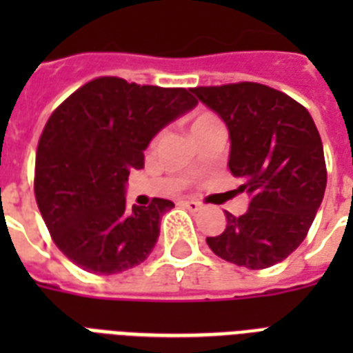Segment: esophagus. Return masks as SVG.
<instances>
[{
	"mask_svg": "<svg viewBox=\"0 0 353 353\" xmlns=\"http://www.w3.org/2000/svg\"><path fill=\"white\" fill-rule=\"evenodd\" d=\"M183 205H185L186 208H188V210H192V212H196V210H199V208H201V205H199L197 201H194V199H185V201H183Z\"/></svg>",
	"mask_w": 353,
	"mask_h": 353,
	"instance_id": "obj_1",
	"label": "esophagus"
}]
</instances>
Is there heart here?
<instances>
[{"label": "heart", "instance_id": "obj_1", "mask_svg": "<svg viewBox=\"0 0 353 353\" xmlns=\"http://www.w3.org/2000/svg\"><path fill=\"white\" fill-rule=\"evenodd\" d=\"M216 123H219V119H217L214 114L203 112V114H199V116L194 117V121H192V134H197V132L205 130L206 127H210V125H216ZM157 141H159V136L154 137V141H152V148L156 147Z\"/></svg>", "mask_w": 353, "mask_h": 353}]
</instances>
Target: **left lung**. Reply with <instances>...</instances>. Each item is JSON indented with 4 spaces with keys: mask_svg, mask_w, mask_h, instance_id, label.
<instances>
[{
    "mask_svg": "<svg viewBox=\"0 0 353 353\" xmlns=\"http://www.w3.org/2000/svg\"><path fill=\"white\" fill-rule=\"evenodd\" d=\"M192 92L225 121L228 168L250 196L243 216L225 212L226 228L206 237L221 259L250 270L290 256L310 230L326 188L323 143L303 105L259 83L197 87Z\"/></svg>",
    "mask_w": 353,
    "mask_h": 353,
    "instance_id": "8db88e82",
    "label": "left lung"
}]
</instances>
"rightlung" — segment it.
Segmentation results:
<instances>
[{"instance_id": "add662e5", "label": "right lung", "mask_w": 353, "mask_h": 353, "mask_svg": "<svg viewBox=\"0 0 353 353\" xmlns=\"http://www.w3.org/2000/svg\"><path fill=\"white\" fill-rule=\"evenodd\" d=\"M190 92L97 77L48 117L34 192L54 243L74 265L110 276L150 256L174 203L154 197L128 210L125 186L132 168L145 167L143 152L157 132L196 107Z\"/></svg>"}]
</instances>
